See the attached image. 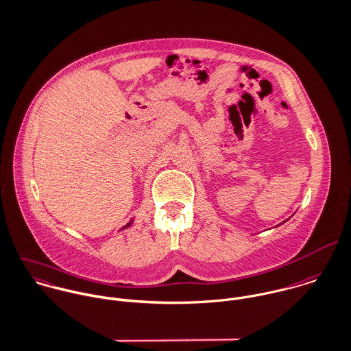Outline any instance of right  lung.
I'll return each mask as SVG.
<instances>
[{"instance_id": "1", "label": "right lung", "mask_w": 351, "mask_h": 351, "mask_svg": "<svg viewBox=\"0 0 351 351\" xmlns=\"http://www.w3.org/2000/svg\"><path fill=\"white\" fill-rule=\"evenodd\" d=\"M130 225H132V221H130V222H129V223H126V225H125V226H123V228H122V229H125V228H128V226H130Z\"/></svg>"}]
</instances>
